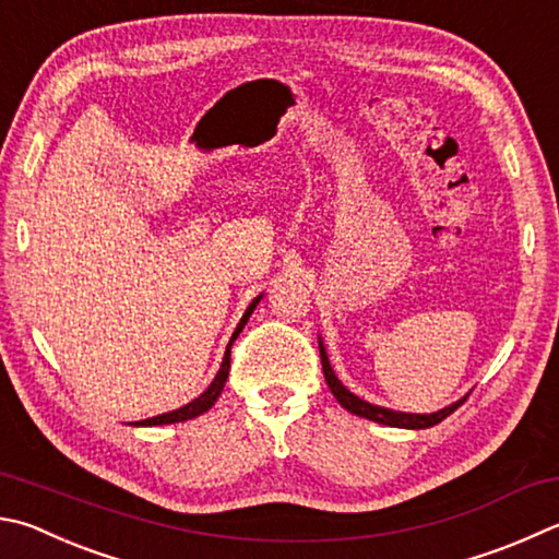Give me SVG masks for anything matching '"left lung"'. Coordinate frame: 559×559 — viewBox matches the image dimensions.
I'll use <instances>...</instances> for the list:
<instances>
[{
  "instance_id": "obj_1",
  "label": "left lung",
  "mask_w": 559,
  "mask_h": 559,
  "mask_svg": "<svg viewBox=\"0 0 559 559\" xmlns=\"http://www.w3.org/2000/svg\"><path fill=\"white\" fill-rule=\"evenodd\" d=\"M318 344H320V357H322V371H324V381H328L330 391L334 399H337V403L342 405L344 411H349L354 415H359V418H367V420H373V423H381V425H391V428H405V430H425V428H432V425L442 423L448 415H452L460 405L466 401V393L464 399L454 401L452 405H444V408L435 411V413H403V411H393V408H383V405H377V403H369L359 399L357 393H352L347 385H344L337 373H334L332 364H330V357H328V349H324V342L322 337H318Z\"/></svg>"
}]
</instances>
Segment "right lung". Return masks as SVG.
Returning <instances> with one entry per match:
<instances>
[{
	"label": "right lung",
	"mask_w": 559,
	"mask_h": 559,
	"mask_svg": "<svg viewBox=\"0 0 559 559\" xmlns=\"http://www.w3.org/2000/svg\"><path fill=\"white\" fill-rule=\"evenodd\" d=\"M261 298H263V293H261V296L253 298V300L249 302L247 312L241 314V320H239V324H237V330L231 332V340H229V344H227V352H225V357H222V364H219V371H217V377L212 379V383L207 385V389L202 391L195 401H190V403H186V405H180V408H176V411L160 413V415H154V418H146V420H139V423H134L136 428H151V425L186 423V420L198 418V415H202V413H207V411L212 408V405H215V401L219 399L222 391H225V383H227V377H229V347H231V342H235V340L239 337V332L245 330V324L249 322L251 312L257 310V306H259V302H261Z\"/></svg>",
	"instance_id": "obj_1"
}]
</instances>
